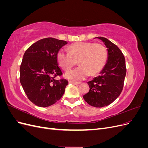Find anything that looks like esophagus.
Segmentation results:
<instances>
[{
	"mask_svg": "<svg viewBox=\"0 0 148 148\" xmlns=\"http://www.w3.org/2000/svg\"><path fill=\"white\" fill-rule=\"evenodd\" d=\"M69 83L73 84H75V85H77V84H79L81 83H79V82H72V81H69Z\"/></svg>",
	"mask_w": 148,
	"mask_h": 148,
	"instance_id": "obj_1",
	"label": "esophagus"
}]
</instances>
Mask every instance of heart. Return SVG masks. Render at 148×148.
<instances>
[{"mask_svg": "<svg viewBox=\"0 0 148 148\" xmlns=\"http://www.w3.org/2000/svg\"><path fill=\"white\" fill-rule=\"evenodd\" d=\"M69 52L60 49L57 53V60L65 71L70 70L77 64L79 66L66 72V78L72 81H79L89 75H95L104 68L107 59L106 47L101 43L78 42L71 44Z\"/></svg>", "mask_w": 148, "mask_h": 148, "instance_id": "b5f03b06", "label": "heart"}]
</instances>
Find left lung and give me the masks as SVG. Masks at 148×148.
I'll return each mask as SVG.
<instances>
[{
	"mask_svg": "<svg viewBox=\"0 0 148 148\" xmlns=\"http://www.w3.org/2000/svg\"><path fill=\"white\" fill-rule=\"evenodd\" d=\"M97 38L102 40L107 48V61L100 75L88 82L89 91L83 98L91 106L102 107L110 104L122 92L127 69L120 49L107 38Z\"/></svg>",
	"mask_w": 148,
	"mask_h": 148,
	"instance_id": "8db88e82",
	"label": "left lung"
}]
</instances>
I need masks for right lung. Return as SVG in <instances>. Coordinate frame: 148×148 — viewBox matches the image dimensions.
I'll return each mask as SVG.
<instances>
[{
  "label": "right lung",
  "mask_w": 148,
  "mask_h": 148,
  "mask_svg": "<svg viewBox=\"0 0 148 148\" xmlns=\"http://www.w3.org/2000/svg\"><path fill=\"white\" fill-rule=\"evenodd\" d=\"M66 44L63 40L47 38L33 44L25 51L20 68V81L34 104L49 107L63 96L69 82L56 79L62 75L57 53Z\"/></svg>",
  "instance_id": "add662e5"
}]
</instances>
